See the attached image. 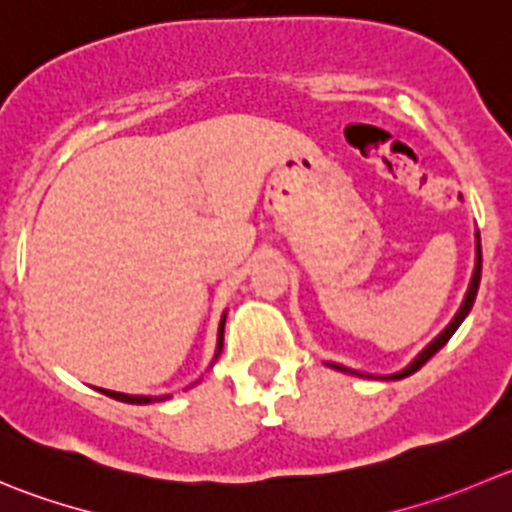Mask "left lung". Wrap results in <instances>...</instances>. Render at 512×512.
Segmentation results:
<instances>
[{
  "mask_svg": "<svg viewBox=\"0 0 512 512\" xmlns=\"http://www.w3.org/2000/svg\"><path fill=\"white\" fill-rule=\"evenodd\" d=\"M480 274H483V251H480V233H478V264H475V274H472V281H470V289H467V296H465V301H462V306H460V311H457L455 314V319L450 321V326H447L445 332L440 334V337L435 339V342L430 344V347L425 349V352L420 354V357L415 359V362L410 364V367L407 369H402V372H397V374H392V377H384V379H405V377H410V374H415L417 369L422 367V364L425 362H430L432 357H435L437 352H440L442 347H445L447 342H450V337L452 334L457 332V326L462 324V319H465L467 314H470V309H472V304H475V296H478V289H480ZM329 367H334V369H339V372H349V374H359V372H354V369H347V367H342V364H329ZM359 377H364V374H359Z\"/></svg>",
  "mask_w": 512,
  "mask_h": 512,
  "instance_id": "left-lung-1",
  "label": "left lung"
}]
</instances>
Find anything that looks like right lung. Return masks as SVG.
<instances>
[{
    "label": "right lung",
    "instance_id": "obj_1",
    "mask_svg": "<svg viewBox=\"0 0 512 512\" xmlns=\"http://www.w3.org/2000/svg\"><path fill=\"white\" fill-rule=\"evenodd\" d=\"M223 321H226V319H223ZM223 321H221V334H218V352H216V357H218V354H221V349H223ZM100 392H105L107 397L120 399V402H128V405H148V402H160V399H165V397H155V399L135 397V394H120V392H110V389H100Z\"/></svg>",
    "mask_w": 512,
    "mask_h": 512
}]
</instances>
